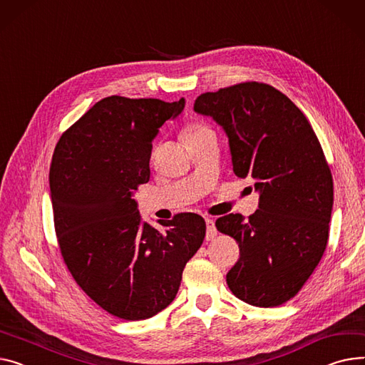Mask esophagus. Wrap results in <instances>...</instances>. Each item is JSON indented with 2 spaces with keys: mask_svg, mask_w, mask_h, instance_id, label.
<instances>
[{
  "mask_svg": "<svg viewBox=\"0 0 365 365\" xmlns=\"http://www.w3.org/2000/svg\"><path fill=\"white\" fill-rule=\"evenodd\" d=\"M205 223H207V239L211 240L217 236V229H215V223L212 218H205Z\"/></svg>",
  "mask_w": 365,
  "mask_h": 365,
  "instance_id": "esophagus-1",
  "label": "esophagus"
}]
</instances>
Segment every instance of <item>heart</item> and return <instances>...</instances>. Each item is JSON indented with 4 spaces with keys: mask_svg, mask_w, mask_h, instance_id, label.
Wrapping results in <instances>:
<instances>
[{
    "mask_svg": "<svg viewBox=\"0 0 365 365\" xmlns=\"http://www.w3.org/2000/svg\"><path fill=\"white\" fill-rule=\"evenodd\" d=\"M210 132H212V130L205 123H202V121H192V123L185 126L180 136L183 140H190V139L200 138L202 135H207Z\"/></svg>",
    "mask_w": 365,
    "mask_h": 365,
    "instance_id": "obj_1",
    "label": "heart"
}]
</instances>
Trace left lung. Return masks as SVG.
<instances>
[{"instance_id": "obj_1", "label": "left lung", "mask_w": 365, "mask_h": 365, "mask_svg": "<svg viewBox=\"0 0 365 365\" xmlns=\"http://www.w3.org/2000/svg\"><path fill=\"white\" fill-rule=\"evenodd\" d=\"M193 110L223 126L235 175L251 178L259 192L248 220L227 214L215 222L240 251L227 286L250 305H282L302 289L327 247L333 178L320 140L284 93L261 82L201 93Z\"/></svg>"}]
</instances>
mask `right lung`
<instances>
[{
  "label": "right lung",
  "mask_w": 365,
  "mask_h": 365,
  "mask_svg": "<svg viewBox=\"0 0 365 365\" xmlns=\"http://www.w3.org/2000/svg\"><path fill=\"white\" fill-rule=\"evenodd\" d=\"M185 100L96 103L57 142L50 187L58 248L83 292L117 319H150L172 304L186 262L201 248L204 218L179 212L153 227L133 192L150 180L153 139Z\"/></svg>",
  "instance_id": "add662e5"
}]
</instances>
